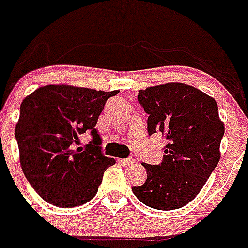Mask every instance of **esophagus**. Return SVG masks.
<instances>
[{"label":"esophagus","instance_id":"34e87169","mask_svg":"<svg viewBox=\"0 0 248 248\" xmlns=\"http://www.w3.org/2000/svg\"><path fill=\"white\" fill-rule=\"evenodd\" d=\"M120 162H122L124 166H129L136 164V160H134V158H123V160H120Z\"/></svg>","mask_w":248,"mask_h":248}]
</instances>
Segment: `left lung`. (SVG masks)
<instances>
[{"instance_id": "8db88e82", "label": "left lung", "mask_w": 248, "mask_h": 248, "mask_svg": "<svg viewBox=\"0 0 248 248\" xmlns=\"http://www.w3.org/2000/svg\"><path fill=\"white\" fill-rule=\"evenodd\" d=\"M148 114V134L168 140L158 165L144 164L147 179L133 187L136 197L156 210H175L191 202L220 160L224 123L213 97L184 83H166L138 92Z\"/></svg>"}]
</instances>
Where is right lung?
I'll use <instances>...</instances> for the list:
<instances>
[{
  "mask_svg": "<svg viewBox=\"0 0 248 248\" xmlns=\"http://www.w3.org/2000/svg\"><path fill=\"white\" fill-rule=\"evenodd\" d=\"M118 93L51 84L24 98L15 126L20 165L45 201L74 207L96 196L105 170L115 160L101 152L94 126L108 98ZM87 131L93 140L86 148H77L78 137Z\"/></svg>",
  "mask_w": 248,
  "mask_h": 248,
  "instance_id": "1",
  "label": "right lung"
}]
</instances>
